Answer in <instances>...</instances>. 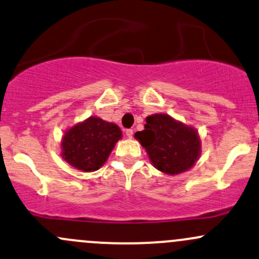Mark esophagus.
I'll return each mask as SVG.
<instances>
[{
    "label": "esophagus",
    "mask_w": 259,
    "mask_h": 259,
    "mask_svg": "<svg viewBox=\"0 0 259 259\" xmlns=\"http://www.w3.org/2000/svg\"><path fill=\"white\" fill-rule=\"evenodd\" d=\"M125 134H126L127 138L132 139L133 135H134V130H133V129H126V130H125Z\"/></svg>",
    "instance_id": "34e87169"
}]
</instances>
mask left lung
Masks as SVG:
<instances>
[{"instance_id":"1","label":"left lung","mask_w":259,"mask_h":259,"mask_svg":"<svg viewBox=\"0 0 259 259\" xmlns=\"http://www.w3.org/2000/svg\"><path fill=\"white\" fill-rule=\"evenodd\" d=\"M145 129L135 138L145 148L152 165L167 175L190 170L201 154L197 132L167 114H154L146 118Z\"/></svg>"}]
</instances>
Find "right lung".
<instances>
[{
	"instance_id": "obj_1",
	"label": "right lung",
	"mask_w": 259,
	"mask_h": 259,
	"mask_svg": "<svg viewBox=\"0 0 259 259\" xmlns=\"http://www.w3.org/2000/svg\"><path fill=\"white\" fill-rule=\"evenodd\" d=\"M121 135L116 124L91 116L65 132L62 157L73 167L92 172L104 165Z\"/></svg>"
}]
</instances>
